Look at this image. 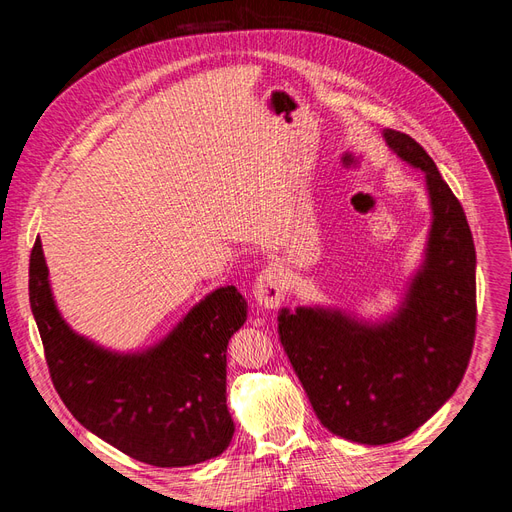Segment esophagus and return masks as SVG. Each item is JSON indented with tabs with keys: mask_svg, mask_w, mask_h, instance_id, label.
Wrapping results in <instances>:
<instances>
[{
	"mask_svg": "<svg viewBox=\"0 0 512 512\" xmlns=\"http://www.w3.org/2000/svg\"><path fill=\"white\" fill-rule=\"evenodd\" d=\"M254 299L260 307L275 309L284 301V273L277 265L260 271L254 284Z\"/></svg>",
	"mask_w": 512,
	"mask_h": 512,
	"instance_id": "34e87169",
	"label": "esophagus"
}]
</instances>
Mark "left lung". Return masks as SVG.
Returning <instances> with one entry per match:
<instances>
[{
  "instance_id": "left-lung-1",
  "label": "left lung",
  "mask_w": 512,
  "mask_h": 512,
  "mask_svg": "<svg viewBox=\"0 0 512 512\" xmlns=\"http://www.w3.org/2000/svg\"><path fill=\"white\" fill-rule=\"evenodd\" d=\"M395 156L423 170L431 222L421 265L380 318L337 305L277 314L282 346L320 423L380 446L410 436L466 374L476 331V252L459 200L414 138L382 130Z\"/></svg>"
}]
</instances>
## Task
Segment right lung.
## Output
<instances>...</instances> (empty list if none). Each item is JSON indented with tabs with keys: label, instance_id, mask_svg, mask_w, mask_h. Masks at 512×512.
Listing matches in <instances>:
<instances>
[{
	"label": "right lung",
	"instance_id": "1",
	"mask_svg": "<svg viewBox=\"0 0 512 512\" xmlns=\"http://www.w3.org/2000/svg\"><path fill=\"white\" fill-rule=\"evenodd\" d=\"M29 303L55 389L85 429L158 468L194 466L226 451L235 433L226 348L247 320V301L235 286L211 290L153 346L111 350L61 316L38 237Z\"/></svg>",
	"mask_w": 512,
	"mask_h": 512
}]
</instances>
